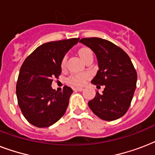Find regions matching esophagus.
<instances>
[{
    "mask_svg": "<svg viewBox=\"0 0 155 155\" xmlns=\"http://www.w3.org/2000/svg\"><path fill=\"white\" fill-rule=\"evenodd\" d=\"M83 90H84L83 87H75V88H74V91H79V92H81Z\"/></svg>",
    "mask_w": 155,
    "mask_h": 155,
    "instance_id": "esophagus-1",
    "label": "esophagus"
}]
</instances>
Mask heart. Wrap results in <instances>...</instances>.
Returning <instances> with one entry per match:
<instances>
[{
  "instance_id": "obj_1",
  "label": "heart",
  "mask_w": 155,
  "mask_h": 155,
  "mask_svg": "<svg viewBox=\"0 0 155 155\" xmlns=\"http://www.w3.org/2000/svg\"><path fill=\"white\" fill-rule=\"evenodd\" d=\"M79 54H80V58H82L83 61H85L87 58H89L92 55V51L88 48H82V49L80 50L79 51ZM66 60H67V57H64L62 60V63H61V66L62 68H63L65 66ZM87 78V75L86 74H79V75H75L71 76L69 78V83H70L71 85H74V86H78V85H82L84 83L85 79Z\"/></svg>"
}]
</instances>
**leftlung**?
<instances>
[{"label": "left lung", "mask_w": 155, "mask_h": 155, "mask_svg": "<svg viewBox=\"0 0 155 155\" xmlns=\"http://www.w3.org/2000/svg\"><path fill=\"white\" fill-rule=\"evenodd\" d=\"M80 42L97 56L99 70L92 84L104 85L102 93L88 102V107L102 120H114L127 112L136 89L137 72L128 54L120 47L100 38H84Z\"/></svg>", "instance_id": "8db88e82"}]
</instances>
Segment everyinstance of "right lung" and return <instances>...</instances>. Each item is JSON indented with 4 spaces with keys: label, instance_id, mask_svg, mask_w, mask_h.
<instances>
[{
    "label": "right lung",
    "instance_id": "right-lung-1",
    "mask_svg": "<svg viewBox=\"0 0 155 155\" xmlns=\"http://www.w3.org/2000/svg\"><path fill=\"white\" fill-rule=\"evenodd\" d=\"M80 38L46 42L24 61L17 83L18 105L25 118L38 128L49 127L65 113L73 92L68 86L63 92L51 87L53 78L61 74V63Z\"/></svg>",
    "mask_w": 155,
    "mask_h": 155
}]
</instances>
